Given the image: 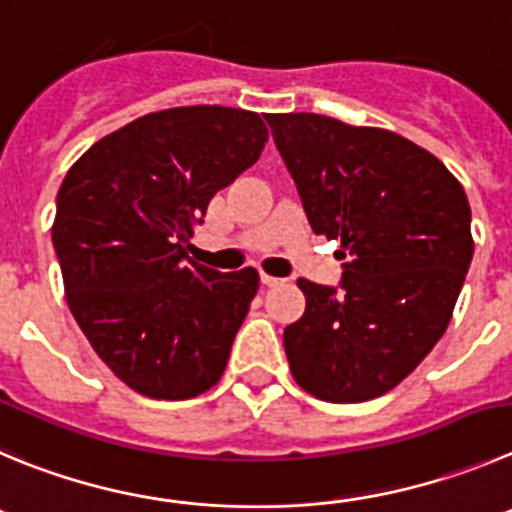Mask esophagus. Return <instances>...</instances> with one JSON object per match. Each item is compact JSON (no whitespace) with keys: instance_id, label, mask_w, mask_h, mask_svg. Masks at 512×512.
Segmentation results:
<instances>
[{"instance_id":"34e87169","label":"esophagus","mask_w":512,"mask_h":512,"mask_svg":"<svg viewBox=\"0 0 512 512\" xmlns=\"http://www.w3.org/2000/svg\"><path fill=\"white\" fill-rule=\"evenodd\" d=\"M260 280H262V285H267V288H275V285L283 283V280H280V278H272V275H267V272H262Z\"/></svg>"}]
</instances>
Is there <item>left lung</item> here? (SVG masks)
<instances>
[{"instance_id":"left-lung-1","label":"left lung","mask_w":512,"mask_h":512,"mask_svg":"<svg viewBox=\"0 0 512 512\" xmlns=\"http://www.w3.org/2000/svg\"><path fill=\"white\" fill-rule=\"evenodd\" d=\"M315 234L341 242V288L300 278L305 313L285 328L293 379L315 399L394 389L447 331L470 267V202L450 169L386 128L267 113Z\"/></svg>"}]
</instances>
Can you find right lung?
<instances>
[{"label":"right lung","instance_id":"right-lung-1","mask_svg":"<svg viewBox=\"0 0 512 512\" xmlns=\"http://www.w3.org/2000/svg\"><path fill=\"white\" fill-rule=\"evenodd\" d=\"M265 141L257 113L181 105L95 141L62 181L52 245L70 313L138 394L191 399L222 379L260 275L209 270L186 242Z\"/></svg>","mask_w":512,"mask_h":512}]
</instances>
